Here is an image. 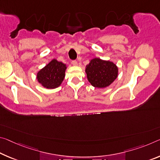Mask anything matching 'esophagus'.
<instances>
[{
  "label": "esophagus",
  "instance_id": "obj_1",
  "mask_svg": "<svg viewBox=\"0 0 160 160\" xmlns=\"http://www.w3.org/2000/svg\"><path fill=\"white\" fill-rule=\"evenodd\" d=\"M72 64L74 65V66H77V65H78V62L76 61V60H73V61H72Z\"/></svg>",
  "mask_w": 160,
  "mask_h": 160
}]
</instances>
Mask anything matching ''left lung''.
Returning <instances> with one entry per match:
<instances>
[{"mask_svg":"<svg viewBox=\"0 0 160 160\" xmlns=\"http://www.w3.org/2000/svg\"><path fill=\"white\" fill-rule=\"evenodd\" d=\"M85 73L93 87L105 88L110 86L118 76V68L113 62L99 58L90 60L86 65Z\"/></svg>","mask_w":160,"mask_h":160,"instance_id":"obj_1","label":"left lung"}]
</instances>
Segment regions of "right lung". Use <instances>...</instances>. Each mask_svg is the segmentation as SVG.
<instances>
[{
	"label": "right lung",
	"mask_w": 160,
	"mask_h": 160,
	"mask_svg": "<svg viewBox=\"0 0 160 160\" xmlns=\"http://www.w3.org/2000/svg\"><path fill=\"white\" fill-rule=\"evenodd\" d=\"M66 64L52 59L37 72L36 78L40 84L47 89H55L62 84L65 76Z\"/></svg>",
	"instance_id": "add662e5"
}]
</instances>
